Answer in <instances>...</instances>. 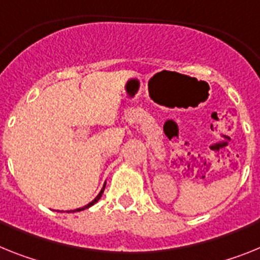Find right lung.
Here are the masks:
<instances>
[{"instance_id": "obj_1", "label": "right lung", "mask_w": 260, "mask_h": 260, "mask_svg": "<svg viewBox=\"0 0 260 260\" xmlns=\"http://www.w3.org/2000/svg\"><path fill=\"white\" fill-rule=\"evenodd\" d=\"M105 186H106V183H105ZM105 186H103V188L101 189V192H99V195L96 196L95 199H94V200H92L91 203H89V204L87 205H85V207H82V208H78V209H74V211H67V212H80V211H83V209H86V208H89V207H91V205H94L95 204L96 202H98L99 199H101V196H102V193H103V191H105Z\"/></svg>"}]
</instances>
